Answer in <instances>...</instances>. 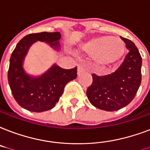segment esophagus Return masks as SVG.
<instances>
[{"label":"esophagus","mask_w":150,"mask_h":150,"mask_svg":"<svg viewBox=\"0 0 150 150\" xmlns=\"http://www.w3.org/2000/svg\"><path fill=\"white\" fill-rule=\"evenodd\" d=\"M84 71V69H83V67H82V66H78V68H77V74L78 75H80L81 74H82L83 72Z\"/></svg>","instance_id":"obj_1"}]
</instances>
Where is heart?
Instances as JSON below:
<instances>
[{"instance_id": "obj_1", "label": "heart", "mask_w": 150, "mask_h": 150, "mask_svg": "<svg viewBox=\"0 0 150 150\" xmlns=\"http://www.w3.org/2000/svg\"><path fill=\"white\" fill-rule=\"evenodd\" d=\"M81 50L93 56L96 65L109 67L116 64L125 54L126 47L120 38L110 36H99L81 45Z\"/></svg>"}]
</instances>
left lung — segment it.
<instances>
[{"label": "left lung", "instance_id": "left-lung-1", "mask_svg": "<svg viewBox=\"0 0 150 150\" xmlns=\"http://www.w3.org/2000/svg\"><path fill=\"white\" fill-rule=\"evenodd\" d=\"M125 41L128 53L119 68L111 74H92V83L87 89V97L98 109L115 111L129 104L139 90L142 81V57L132 40Z\"/></svg>", "mask_w": 150, "mask_h": 150}]
</instances>
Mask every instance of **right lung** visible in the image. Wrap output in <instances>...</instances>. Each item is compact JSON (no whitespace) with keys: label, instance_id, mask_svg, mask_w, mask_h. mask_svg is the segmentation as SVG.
Wrapping results in <instances>:
<instances>
[{"label":"right lung","instance_id":"1","mask_svg":"<svg viewBox=\"0 0 150 150\" xmlns=\"http://www.w3.org/2000/svg\"><path fill=\"white\" fill-rule=\"evenodd\" d=\"M61 33L41 32L30 33L17 44L10 58L8 80L14 98L21 107L31 112H44L53 107L63 93L66 84L76 78L77 68L62 69L54 64L40 76L25 74L23 63L30 47L43 41L59 49Z\"/></svg>","mask_w":150,"mask_h":150}]
</instances>
